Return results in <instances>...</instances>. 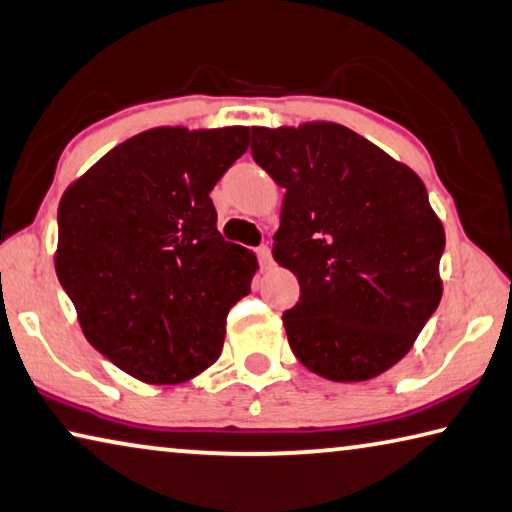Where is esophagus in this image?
Here are the masks:
<instances>
[{"label":"esophagus","mask_w":512,"mask_h":512,"mask_svg":"<svg viewBox=\"0 0 512 512\" xmlns=\"http://www.w3.org/2000/svg\"><path fill=\"white\" fill-rule=\"evenodd\" d=\"M257 259H259V264L262 266H271V248L269 246H259L257 250Z\"/></svg>","instance_id":"obj_1"}]
</instances>
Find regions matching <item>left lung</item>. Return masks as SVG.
Segmentation results:
<instances>
[{"mask_svg": "<svg viewBox=\"0 0 512 512\" xmlns=\"http://www.w3.org/2000/svg\"><path fill=\"white\" fill-rule=\"evenodd\" d=\"M253 159L285 189L273 259L298 278L282 314L316 376L394 367L442 298L444 227L415 170L337 123L253 127Z\"/></svg>", "mask_w": 512, "mask_h": 512, "instance_id": "1", "label": "left lung"}]
</instances>
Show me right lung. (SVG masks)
Here are the masks:
<instances>
[{"label": "right lung", "mask_w": 512, "mask_h": 512, "mask_svg": "<svg viewBox=\"0 0 512 512\" xmlns=\"http://www.w3.org/2000/svg\"><path fill=\"white\" fill-rule=\"evenodd\" d=\"M248 141V127H154L63 193L56 275L84 337L136 380L184 383L223 351L257 259L221 237L209 191Z\"/></svg>", "instance_id": "1"}]
</instances>
